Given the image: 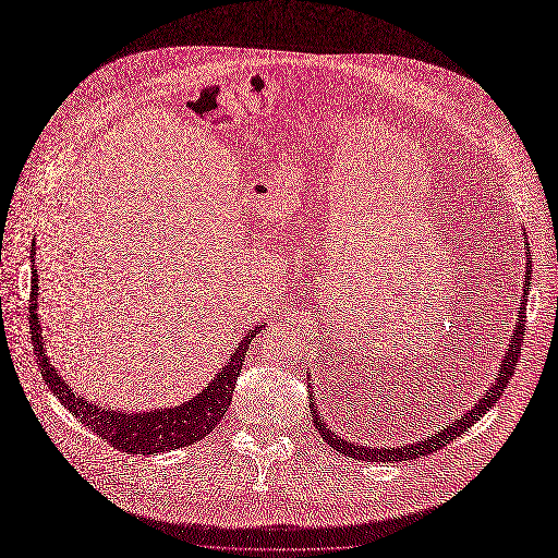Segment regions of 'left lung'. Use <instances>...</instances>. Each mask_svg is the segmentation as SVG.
I'll return each mask as SVG.
<instances>
[{
	"label": "left lung",
	"mask_w": 558,
	"mask_h": 558,
	"mask_svg": "<svg viewBox=\"0 0 558 558\" xmlns=\"http://www.w3.org/2000/svg\"><path fill=\"white\" fill-rule=\"evenodd\" d=\"M530 251V248H527ZM530 277H532V262H530V255H527V266H525V283H523V296H521V305H519V318H517V325H514V333L510 338V344H508V351H506V357H504V364L495 377V384L490 390H486L482 395V399L469 410L464 412L458 421H453L449 427H445L442 432L429 436L427 440H418V442H412V445H403V447H392V449H368L364 445H355V442H349L340 436H336V432H331L318 416L314 403V425L318 429V434L323 436V440L333 447L338 453H344L349 458H355V460H366V462H399V460H412V458H421V456H429L442 447H447L456 436H460L462 432H466L482 414H486V410L497 403V399L501 397L504 388L510 384L512 375H514V366H517V360H519V353H521V344H523V331H525V305H527V290H530Z\"/></svg>",
	"instance_id": "1"
}]
</instances>
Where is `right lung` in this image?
Here are the masks:
<instances>
[{"label": "right lung", "instance_id": "add662e5", "mask_svg": "<svg viewBox=\"0 0 558 558\" xmlns=\"http://www.w3.org/2000/svg\"><path fill=\"white\" fill-rule=\"evenodd\" d=\"M35 248V244H33ZM35 259V251L31 255ZM37 268L33 266V283H31V333H33V347L37 355V364L41 368V375L46 384L52 388V392L65 403V408L76 414L92 432L100 434L111 447L131 451V453H159V451H170L179 447H187L196 440H203L225 416L229 410L235 381L242 373V362L246 357V349L253 342V338L262 331L264 325L251 329L242 342L238 344L235 353L227 362V366L216 375V379L192 401L168 408V410H153L144 414H122V412H111L105 408H98L89 403L85 397H78L65 379L59 377L54 366L48 362L46 349H44V336H41V325H39V314H37V294H39V283H37Z\"/></svg>", "mask_w": 558, "mask_h": 558}]
</instances>
